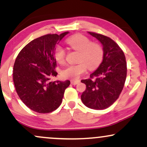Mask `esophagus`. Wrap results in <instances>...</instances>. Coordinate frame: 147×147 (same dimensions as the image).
I'll list each match as a JSON object with an SVG mask.
<instances>
[{"label": "esophagus", "instance_id": "obj_1", "mask_svg": "<svg viewBox=\"0 0 147 147\" xmlns=\"http://www.w3.org/2000/svg\"><path fill=\"white\" fill-rule=\"evenodd\" d=\"M80 80H71V84L72 85H76V84L80 83Z\"/></svg>", "mask_w": 147, "mask_h": 147}]
</instances>
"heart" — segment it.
<instances>
[{
	"label": "heart",
	"instance_id": "heart-1",
	"mask_svg": "<svg viewBox=\"0 0 147 147\" xmlns=\"http://www.w3.org/2000/svg\"><path fill=\"white\" fill-rule=\"evenodd\" d=\"M66 43L72 49L79 51L77 64L66 65L61 71V76L65 79L77 80L86 71L87 67L94 69L100 65L103 59L104 51L101 45L91 42L89 38L83 35H75L68 38ZM54 57L58 63H64L65 59V49L61 45L56 46Z\"/></svg>",
	"mask_w": 147,
	"mask_h": 147
}]
</instances>
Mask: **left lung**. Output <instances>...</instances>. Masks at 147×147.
<instances>
[{
	"instance_id": "left-lung-1",
	"label": "left lung",
	"mask_w": 147,
	"mask_h": 147,
	"mask_svg": "<svg viewBox=\"0 0 147 147\" xmlns=\"http://www.w3.org/2000/svg\"><path fill=\"white\" fill-rule=\"evenodd\" d=\"M88 33L102 43L104 57L90 79L81 81L86 85L81 99L88 108L103 110L114 104L123 89L127 74L126 57L121 48L110 37L94 32Z\"/></svg>"
}]
</instances>
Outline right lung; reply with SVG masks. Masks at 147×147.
Returning a JSON list of instances; mask_svg holds the SVG:
<instances>
[{"label": "right lung", "mask_w": 147, "mask_h": 147, "mask_svg": "<svg viewBox=\"0 0 147 147\" xmlns=\"http://www.w3.org/2000/svg\"><path fill=\"white\" fill-rule=\"evenodd\" d=\"M69 32L47 34L25 45L16 58L13 66V82L22 102L38 113H49L62 102L70 81H52L57 66L54 51L56 44Z\"/></svg>", "instance_id": "add662e5"}]
</instances>
